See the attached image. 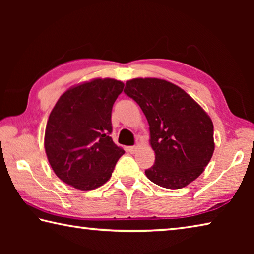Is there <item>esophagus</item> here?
Masks as SVG:
<instances>
[{
    "mask_svg": "<svg viewBox=\"0 0 254 254\" xmlns=\"http://www.w3.org/2000/svg\"><path fill=\"white\" fill-rule=\"evenodd\" d=\"M136 150H137V147H135V145H132V147H128L127 148V151L130 152V153H135L136 152Z\"/></svg>",
    "mask_w": 254,
    "mask_h": 254,
    "instance_id": "esophagus-1",
    "label": "esophagus"
}]
</instances>
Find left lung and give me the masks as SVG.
Listing matches in <instances>:
<instances>
[{"label":"left lung","instance_id":"obj_1","mask_svg":"<svg viewBox=\"0 0 254 254\" xmlns=\"http://www.w3.org/2000/svg\"><path fill=\"white\" fill-rule=\"evenodd\" d=\"M124 93L143 111L150 127L154 165L145 176L158 186L179 189L198 177L214 152V127L207 113L169 81L135 78Z\"/></svg>","mask_w":254,"mask_h":254}]
</instances>
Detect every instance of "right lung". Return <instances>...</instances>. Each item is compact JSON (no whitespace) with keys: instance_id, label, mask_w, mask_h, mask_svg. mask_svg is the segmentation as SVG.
I'll use <instances>...</instances> for the list:
<instances>
[{"instance_id":"add662e5","label":"right lung","mask_w":254,"mask_h":254,"mask_svg":"<svg viewBox=\"0 0 254 254\" xmlns=\"http://www.w3.org/2000/svg\"><path fill=\"white\" fill-rule=\"evenodd\" d=\"M122 81L94 79L63 94L49 115L45 149L51 168L64 183L91 190L110 179L124 153L111 137L112 107Z\"/></svg>"}]
</instances>
